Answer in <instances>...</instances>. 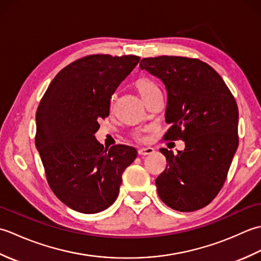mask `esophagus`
Here are the masks:
<instances>
[{
  "instance_id": "esophagus-1",
  "label": "esophagus",
  "mask_w": 261,
  "mask_h": 261,
  "mask_svg": "<svg viewBox=\"0 0 261 261\" xmlns=\"http://www.w3.org/2000/svg\"><path fill=\"white\" fill-rule=\"evenodd\" d=\"M154 152V149L153 148H140L139 150H138V153L140 154V156H147V154H151Z\"/></svg>"
}]
</instances>
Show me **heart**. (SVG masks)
<instances>
[{
	"mask_svg": "<svg viewBox=\"0 0 261 261\" xmlns=\"http://www.w3.org/2000/svg\"><path fill=\"white\" fill-rule=\"evenodd\" d=\"M135 86L138 90V92L140 93L141 97L145 99V102L147 101V99L152 96L154 93L157 92H160L159 88L153 84V83L151 81H149L148 79H146V77H139L136 82H135ZM136 138L138 140H141L142 139V135L141 134H137L136 135Z\"/></svg>",
	"mask_w": 261,
	"mask_h": 261,
	"instance_id": "1",
	"label": "heart"
}]
</instances>
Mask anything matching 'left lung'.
<instances>
[{
    "mask_svg": "<svg viewBox=\"0 0 261 261\" xmlns=\"http://www.w3.org/2000/svg\"><path fill=\"white\" fill-rule=\"evenodd\" d=\"M140 68L158 77L167 91L166 140L185 141L182 151L160 149L167 160L156 179L160 199L173 210L206 206L222 188L239 145V111L228 86L199 59L143 58Z\"/></svg>",
    "mask_w": 261,
    "mask_h": 261,
    "instance_id": "left-lung-1",
    "label": "left lung"
}]
</instances>
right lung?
Masks as SVG:
<instances>
[{
  "label": "right lung",
  "mask_w": 261,
  "mask_h": 261,
  "mask_svg": "<svg viewBox=\"0 0 261 261\" xmlns=\"http://www.w3.org/2000/svg\"><path fill=\"white\" fill-rule=\"evenodd\" d=\"M140 57L91 55L66 66L39 104L36 147L51 191L71 210L102 212L119 195L122 174L137 157L134 147L107 149L95 138L110 99Z\"/></svg>",
  "instance_id": "obj_1"
}]
</instances>
